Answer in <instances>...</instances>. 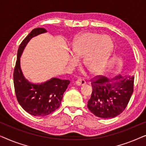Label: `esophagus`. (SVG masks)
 Masks as SVG:
<instances>
[{"instance_id":"1","label":"esophagus","mask_w":146,"mask_h":146,"mask_svg":"<svg viewBox=\"0 0 146 146\" xmlns=\"http://www.w3.org/2000/svg\"><path fill=\"white\" fill-rule=\"evenodd\" d=\"M86 81L82 79H78L75 82V84L76 86H84L86 84Z\"/></svg>"}]
</instances>
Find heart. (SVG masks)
I'll return each instance as SVG.
<instances>
[{
	"label": "heart",
	"mask_w": 146,
	"mask_h": 146,
	"mask_svg": "<svg viewBox=\"0 0 146 146\" xmlns=\"http://www.w3.org/2000/svg\"><path fill=\"white\" fill-rule=\"evenodd\" d=\"M113 49V41L108 36L90 32L80 34L72 45L74 56L70 58V62L76 65L78 58L83 56L84 64L93 73H100L105 68Z\"/></svg>",
	"instance_id": "1"
}]
</instances>
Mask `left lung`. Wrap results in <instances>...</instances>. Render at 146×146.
I'll return each mask as SVG.
<instances>
[{"mask_svg": "<svg viewBox=\"0 0 146 146\" xmlns=\"http://www.w3.org/2000/svg\"><path fill=\"white\" fill-rule=\"evenodd\" d=\"M92 80V92L88 108L97 117L113 118L126 108L133 91L134 76L118 75L112 82L106 77L98 76Z\"/></svg>", "mask_w": 146, "mask_h": 146, "instance_id": "left-lung-1", "label": "left lung"}]
</instances>
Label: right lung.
<instances>
[{"label":"right lung","mask_w":146,"mask_h":146,"mask_svg":"<svg viewBox=\"0 0 146 146\" xmlns=\"http://www.w3.org/2000/svg\"><path fill=\"white\" fill-rule=\"evenodd\" d=\"M43 28L32 31L23 40L17 52V59L14 70L13 80L15 90L19 104L30 114L43 117L52 113L60 107L63 94L70 82L52 78L41 84H33L26 79L21 68V56L32 38L46 33Z\"/></svg>","instance_id":"add662e5"}]
</instances>
